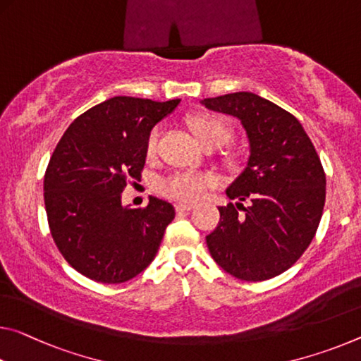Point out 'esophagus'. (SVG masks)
I'll list each match as a JSON object with an SVG mask.
<instances>
[{
	"label": "esophagus",
	"mask_w": 361,
	"mask_h": 361,
	"mask_svg": "<svg viewBox=\"0 0 361 361\" xmlns=\"http://www.w3.org/2000/svg\"><path fill=\"white\" fill-rule=\"evenodd\" d=\"M192 207H194V205L192 204H188V202H178V204L175 205V209H176V212H178V214H180V212L191 210Z\"/></svg>",
	"instance_id": "34e87169"
}]
</instances>
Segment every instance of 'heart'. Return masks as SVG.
I'll return each mask as SVG.
<instances>
[{
    "label": "heart",
    "instance_id": "heart-1",
    "mask_svg": "<svg viewBox=\"0 0 361 361\" xmlns=\"http://www.w3.org/2000/svg\"><path fill=\"white\" fill-rule=\"evenodd\" d=\"M190 127L196 135V138L201 141V145L205 146H216L230 141L231 128L220 118L207 117V116H196L190 120ZM159 128H154L149 136H147L146 151L147 154H154L157 149L159 142ZM215 185L214 176L202 171H175L165 178L160 180L159 190L167 197L176 199L183 202H194L201 199L205 191L210 190Z\"/></svg>",
    "mask_w": 361,
    "mask_h": 361
}]
</instances>
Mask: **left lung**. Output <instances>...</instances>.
<instances>
[{
	"mask_svg": "<svg viewBox=\"0 0 361 361\" xmlns=\"http://www.w3.org/2000/svg\"><path fill=\"white\" fill-rule=\"evenodd\" d=\"M202 104L236 117L249 140L247 165L226 190L238 202L219 207V225L205 238L212 259L243 281L278 276L305 252L322 220L318 154L299 120L259 94L239 91Z\"/></svg>",
	"mask_w": 361,
	"mask_h": 361,
	"instance_id": "1",
	"label": "left lung"
}]
</instances>
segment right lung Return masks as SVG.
I'll use <instances>...</instances> for the list:
<instances>
[{
  "instance_id": "obj_1",
  "label": "right lung",
  "mask_w": 361,
  "mask_h": 361,
  "mask_svg": "<svg viewBox=\"0 0 361 361\" xmlns=\"http://www.w3.org/2000/svg\"><path fill=\"white\" fill-rule=\"evenodd\" d=\"M178 104L116 96L77 117L57 142L44 207L57 249L83 276L125 283L156 257L173 205L151 196L145 209H133L122 205V192L141 178L154 125Z\"/></svg>"
}]
</instances>
